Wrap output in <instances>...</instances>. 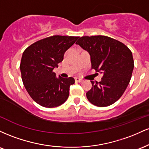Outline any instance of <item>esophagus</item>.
Masks as SVG:
<instances>
[{
	"label": "esophagus",
	"mask_w": 149,
	"mask_h": 149,
	"mask_svg": "<svg viewBox=\"0 0 149 149\" xmlns=\"http://www.w3.org/2000/svg\"><path fill=\"white\" fill-rule=\"evenodd\" d=\"M75 80H76V82H78V83H81V82L83 81V79H81V78H75Z\"/></svg>",
	"instance_id": "1"
}]
</instances>
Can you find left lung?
Returning <instances> with one entry per match:
<instances>
[{
	"instance_id": "left-lung-1",
	"label": "left lung",
	"mask_w": 149,
	"mask_h": 149,
	"mask_svg": "<svg viewBox=\"0 0 149 149\" xmlns=\"http://www.w3.org/2000/svg\"><path fill=\"white\" fill-rule=\"evenodd\" d=\"M88 51L92 69L103 73L102 80H91L92 88L86 93L95 106H110L123 95L130 81L134 60L132 52L123 42L105 36H83L76 42Z\"/></svg>"
}]
</instances>
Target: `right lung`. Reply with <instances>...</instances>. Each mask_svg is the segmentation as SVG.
<instances>
[{"label":"right lung","instance_id":"1","mask_svg":"<svg viewBox=\"0 0 149 149\" xmlns=\"http://www.w3.org/2000/svg\"><path fill=\"white\" fill-rule=\"evenodd\" d=\"M78 38L52 36L34 42L24 51L19 66L22 81L30 97L42 107H59L69 97L74 78H57L53 69L58 67L65 52Z\"/></svg>","mask_w":149,"mask_h":149}]
</instances>
